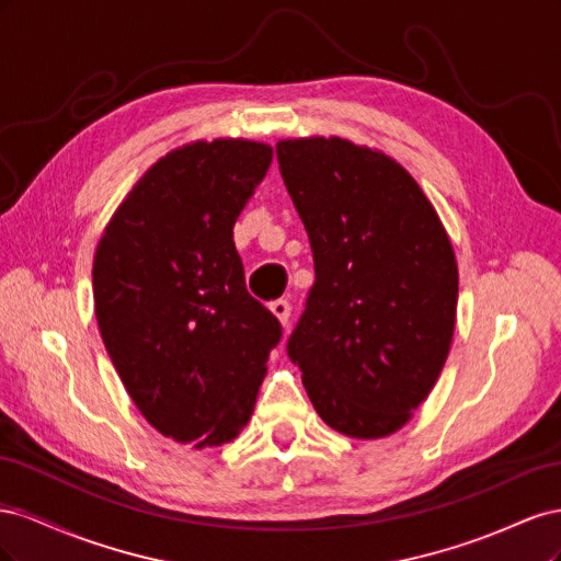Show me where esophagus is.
Returning a JSON list of instances; mask_svg holds the SVG:
<instances>
[{
    "label": "esophagus",
    "mask_w": 561,
    "mask_h": 561,
    "mask_svg": "<svg viewBox=\"0 0 561 561\" xmlns=\"http://www.w3.org/2000/svg\"><path fill=\"white\" fill-rule=\"evenodd\" d=\"M268 311L278 318L280 325H287V320H290V304H287V299L271 301L268 304Z\"/></svg>",
    "instance_id": "1"
}]
</instances>
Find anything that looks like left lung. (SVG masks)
Returning <instances> with one entry per match:
<instances>
[{"label":"left lung","mask_w":561,"mask_h":561,"mask_svg":"<svg viewBox=\"0 0 561 561\" xmlns=\"http://www.w3.org/2000/svg\"><path fill=\"white\" fill-rule=\"evenodd\" d=\"M276 154L316 264L287 353L330 428L393 435L428 398L451 348L449 233L419 182L381 149L313 135L278 140Z\"/></svg>","instance_id":"8db88e82"}]
</instances>
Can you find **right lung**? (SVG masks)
<instances>
[{"instance_id": "1", "label": "right lung", "mask_w": 561, "mask_h": 561, "mask_svg": "<svg viewBox=\"0 0 561 561\" xmlns=\"http://www.w3.org/2000/svg\"><path fill=\"white\" fill-rule=\"evenodd\" d=\"M274 159L196 140L133 184L93 257L100 336L130 400L180 445L222 447L252 416L280 322L245 290L233 225Z\"/></svg>"}]
</instances>
